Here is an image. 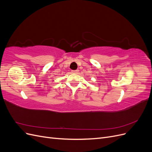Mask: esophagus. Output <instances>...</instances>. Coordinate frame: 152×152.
Returning a JSON list of instances; mask_svg holds the SVG:
<instances>
[{
	"label": "esophagus",
	"instance_id": "esophagus-1",
	"mask_svg": "<svg viewBox=\"0 0 152 152\" xmlns=\"http://www.w3.org/2000/svg\"><path fill=\"white\" fill-rule=\"evenodd\" d=\"M72 73H79V70H73V71H72Z\"/></svg>",
	"mask_w": 152,
	"mask_h": 152
}]
</instances>
